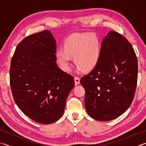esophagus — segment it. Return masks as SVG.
<instances>
[{
    "label": "esophagus",
    "instance_id": "34e87169",
    "mask_svg": "<svg viewBox=\"0 0 146 146\" xmlns=\"http://www.w3.org/2000/svg\"><path fill=\"white\" fill-rule=\"evenodd\" d=\"M75 82L76 85L80 84V78L78 76L75 77Z\"/></svg>",
    "mask_w": 146,
    "mask_h": 146
}]
</instances>
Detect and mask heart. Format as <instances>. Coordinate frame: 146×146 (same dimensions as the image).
<instances>
[{"instance_id":"heart-1","label":"heart","mask_w":146,"mask_h":146,"mask_svg":"<svg viewBox=\"0 0 146 146\" xmlns=\"http://www.w3.org/2000/svg\"><path fill=\"white\" fill-rule=\"evenodd\" d=\"M101 43L98 35L92 33H75L68 36L63 42V48L55 52L57 62L61 69L71 70V58L78 73L90 71L95 68L101 58Z\"/></svg>"}]
</instances>
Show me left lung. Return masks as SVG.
<instances>
[{
	"mask_svg": "<svg viewBox=\"0 0 146 146\" xmlns=\"http://www.w3.org/2000/svg\"><path fill=\"white\" fill-rule=\"evenodd\" d=\"M138 61L126 38L110 31L101 44L98 64L83 76L87 113L98 121H110L126 111L135 96Z\"/></svg>",
	"mask_w": 146,
	"mask_h": 146,
	"instance_id": "left-lung-1",
	"label": "left lung"
}]
</instances>
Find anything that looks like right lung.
I'll return each mask as SVG.
<instances>
[{
	"instance_id": "add662e5",
	"label": "right lung",
	"mask_w": 146,
	"mask_h": 146,
	"mask_svg": "<svg viewBox=\"0 0 146 146\" xmlns=\"http://www.w3.org/2000/svg\"><path fill=\"white\" fill-rule=\"evenodd\" d=\"M56 41L44 30L25 38L11 59L10 85L14 101L36 122L50 124L64 113L75 85L73 77L56 64Z\"/></svg>"
}]
</instances>
